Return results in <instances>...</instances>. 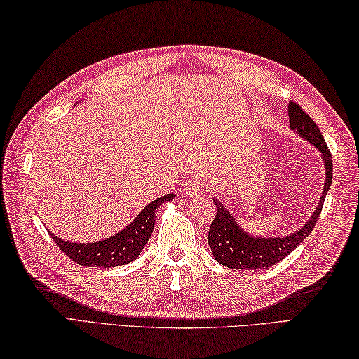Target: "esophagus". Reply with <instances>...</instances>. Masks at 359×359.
<instances>
[{
  "instance_id": "obj_1",
  "label": "esophagus",
  "mask_w": 359,
  "mask_h": 359,
  "mask_svg": "<svg viewBox=\"0 0 359 359\" xmlns=\"http://www.w3.org/2000/svg\"><path fill=\"white\" fill-rule=\"evenodd\" d=\"M182 192H184L186 196H190V198H195L196 195L201 194V184L198 181L190 180L187 181L184 186H182Z\"/></svg>"
}]
</instances>
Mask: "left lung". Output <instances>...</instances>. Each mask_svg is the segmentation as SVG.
Returning a JSON list of instances; mask_svg holds the SVG:
<instances>
[{"label":"left lung","instance_id":"obj_1","mask_svg":"<svg viewBox=\"0 0 359 359\" xmlns=\"http://www.w3.org/2000/svg\"><path fill=\"white\" fill-rule=\"evenodd\" d=\"M288 118L290 127L297 131L299 136H302L306 141L311 142L320 151V156H323L324 161L325 182L318 208L313 212V215L304 228L296 231L294 233H290V236L280 238H262L246 233L237 224V222L233 220L232 214L226 209V206H223L218 200H214L217 206V214L209 228L208 241L215 260L222 263L223 266L238 269V271L240 269L243 271V269H265L273 266L287 257L290 252L294 251L297 245L306 236H310V232L318 223L327 192L332 186V153L328 150L324 136L319 131L316 123H314V121L296 102H290L288 104Z\"/></svg>","mask_w":359,"mask_h":359}]
</instances>
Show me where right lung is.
Masks as SVG:
<instances>
[{"label":"right lung","instance_id":"obj_1","mask_svg":"<svg viewBox=\"0 0 359 359\" xmlns=\"http://www.w3.org/2000/svg\"><path fill=\"white\" fill-rule=\"evenodd\" d=\"M173 194H167L161 198L147 204L133 222L126 229L116 233L113 237L96 241V243H71V241L58 238L50 232V237L55 245L74 260L77 265L82 266H100V268H113L119 265H127L133 262L153 232L155 226V214L161 204L173 200Z\"/></svg>","mask_w":359,"mask_h":359}]
</instances>
